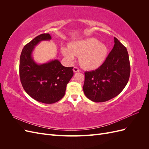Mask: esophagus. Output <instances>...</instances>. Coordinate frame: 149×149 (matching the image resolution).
I'll return each instance as SVG.
<instances>
[{
	"mask_svg": "<svg viewBox=\"0 0 149 149\" xmlns=\"http://www.w3.org/2000/svg\"><path fill=\"white\" fill-rule=\"evenodd\" d=\"M73 71H74V73H77V72H79V70L78 68L74 66V67L73 68Z\"/></svg>",
	"mask_w": 149,
	"mask_h": 149,
	"instance_id": "1",
	"label": "esophagus"
}]
</instances>
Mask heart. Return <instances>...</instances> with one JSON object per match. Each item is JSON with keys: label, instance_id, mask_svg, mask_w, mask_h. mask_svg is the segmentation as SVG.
Segmentation results:
<instances>
[{"label": "heart", "instance_id": "obj_1", "mask_svg": "<svg viewBox=\"0 0 149 149\" xmlns=\"http://www.w3.org/2000/svg\"><path fill=\"white\" fill-rule=\"evenodd\" d=\"M62 54L70 62H73L75 56H80L81 65L86 69L94 70L100 67L106 59L108 48L100 43L98 40L91 38L71 43L68 48L61 49Z\"/></svg>", "mask_w": 149, "mask_h": 149}]
</instances>
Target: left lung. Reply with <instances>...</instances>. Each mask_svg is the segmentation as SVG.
I'll return each instance as SVG.
<instances>
[{"mask_svg":"<svg viewBox=\"0 0 149 149\" xmlns=\"http://www.w3.org/2000/svg\"><path fill=\"white\" fill-rule=\"evenodd\" d=\"M130 73L128 52L114 37V45L96 70L84 73L83 91L89 100L102 102L117 96L127 84Z\"/></svg>","mask_w":149,"mask_h":149,"instance_id":"8db88e82","label":"left lung"}]
</instances>
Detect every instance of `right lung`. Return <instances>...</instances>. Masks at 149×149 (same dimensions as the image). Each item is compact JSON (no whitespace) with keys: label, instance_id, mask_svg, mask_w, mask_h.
Returning a JSON list of instances; mask_svg holds the SVG:
<instances>
[{"label":"right lung","instance_id":"add662e5","mask_svg":"<svg viewBox=\"0 0 149 149\" xmlns=\"http://www.w3.org/2000/svg\"><path fill=\"white\" fill-rule=\"evenodd\" d=\"M49 33L33 38L22 49L20 58V81L25 92L36 101L53 104L65 94L66 85L73 76V67H65L58 60L38 64L32 57L35 47L42 41L50 40Z\"/></svg>","mask_w":149,"mask_h":149}]
</instances>
